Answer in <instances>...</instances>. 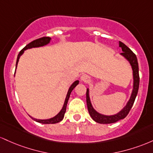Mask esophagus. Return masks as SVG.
I'll return each instance as SVG.
<instances>
[{
  "mask_svg": "<svg viewBox=\"0 0 153 153\" xmlns=\"http://www.w3.org/2000/svg\"><path fill=\"white\" fill-rule=\"evenodd\" d=\"M80 79H81L82 82H90V76H87V74H83V75H82L81 77H80Z\"/></svg>",
  "mask_w": 153,
  "mask_h": 153,
  "instance_id": "1",
  "label": "esophagus"
}]
</instances>
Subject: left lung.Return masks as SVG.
<instances>
[{
    "mask_svg": "<svg viewBox=\"0 0 153 153\" xmlns=\"http://www.w3.org/2000/svg\"><path fill=\"white\" fill-rule=\"evenodd\" d=\"M119 47L122 50L123 52L120 54L123 56L129 62L131 66L132 71H133V90H132L131 97L128 100L126 106H124V108L121 111H120L116 114L111 115V116H106V115L99 114L92 107L90 98L89 89L87 88V93H86V97H87L86 99H87V105L89 114H90V116L95 122L99 123H103V124L104 123H113L117 122L119 120L123 119L129 113L130 110H131L132 105L134 102L137 92H138L139 85H140V75H139L138 61H137L136 55L126 45L123 44L121 41H119Z\"/></svg>",
    "mask_w": 153,
    "mask_h": 153,
    "instance_id": "left-lung-1",
    "label": "left lung"
}]
</instances>
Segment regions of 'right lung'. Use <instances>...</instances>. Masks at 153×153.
<instances>
[{
	"label": "right lung",
	"instance_id": "add662e5",
	"mask_svg": "<svg viewBox=\"0 0 153 153\" xmlns=\"http://www.w3.org/2000/svg\"><path fill=\"white\" fill-rule=\"evenodd\" d=\"M51 38L49 37H41V38L35 39V40L31 42L30 43L27 45H26L25 47L24 48L22 49L21 51H20L19 53V55H18V56H17L16 68L17 67V64H18L20 56H21L24 53L25 51H26V50H27V49L32 48H39V47H42V46L46 45H48L50 42H51ZM79 82L78 80H76V81H75L71 86H70L69 89H68V91L67 92V95H66V99H65L64 104H63L62 109L61 110V111H60V112L58 113V114L56 115V116H54V117H53L51 118H49V119H37V118H34L31 117V116H30V117L32 118L33 120H35V121H37V122H39L41 123H45V124H46V123H48V124H50V123H58V122H60V121H62L63 117H64L65 113H66V105H67V102H68V99H69L70 95H71V92H72V90H74V87H76L77 85H78Z\"/></svg>",
	"mask_w": 153,
	"mask_h": 153
}]
</instances>
